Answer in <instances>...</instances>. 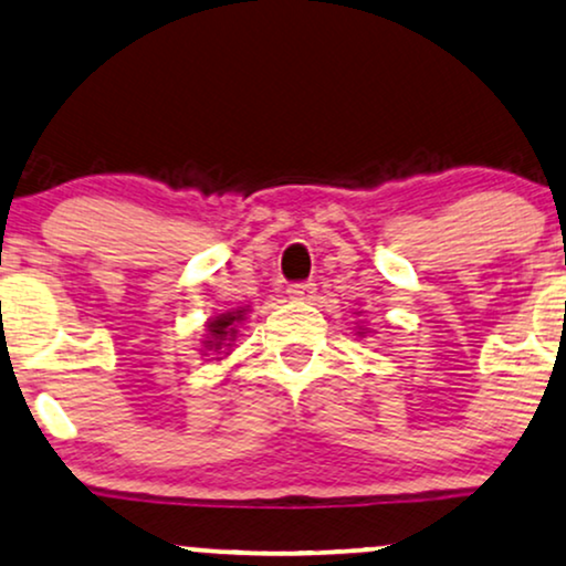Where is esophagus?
Instances as JSON below:
<instances>
[{
  "instance_id": "34e87169",
  "label": "esophagus",
  "mask_w": 566,
  "mask_h": 566,
  "mask_svg": "<svg viewBox=\"0 0 566 566\" xmlns=\"http://www.w3.org/2000/svg\"><path fill=\"white\" fill-rule=\"evenodd\" d=\"M287 292H290L292 301H313V295H316V284H313V282L292 284Z\"/></svg>"
}]
</instances>
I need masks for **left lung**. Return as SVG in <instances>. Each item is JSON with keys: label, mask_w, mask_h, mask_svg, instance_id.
Listing matches in <instances>:
<instances>
[{"label": "left lung", "mask_w": 566, "mask_h": 566, "mask_svg": "<svg viewBox=\"0 0 566 566\" xmlns=\"http://www.w3.org/2000/svg\"><path fill=\"white\" fill-rule=\"evenodd\" d=\"M356 326H358V329H356V335L358 337H369V326H366V322H356Z\"/></svg>", "instance_id": "1"}]
</instances>
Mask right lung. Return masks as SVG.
<instances>
[{"instance_id": "1", "label": "right lung", "mask_w": 566, "mask_h": 566, "mask_svg": "<svg viewBox=\"0 0 566 566\" xmlns=\"http://www.w3.org/2000/svg\"><path fill=\"white\" fill-rule=\"evenodd\" d=\"M250 305H242V308H231L218 313V316L208 318L206 322V335H202L200 356L216 364V360H223L231 356L237 343V332H240V324L248 318Z\"/></svg>"}]
</instances>
